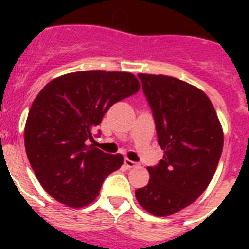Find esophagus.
<instances>
[{
    "instance_id": "1",
    "label": "esophagus",
    "mask_w": 249,
    "mask_h": 249,
    "mask_svg": "<svg viewBox=\"0 0 249 249\" xmlns=\"http://www.w3.org/2000/svg\"><path fill=\"white\" fill-rule=\"evenodd\" d=\"M124 165L126 166V168H129V169H132V168H136V166H138V164L134 163V161H132V160L128 159V158H125Z\"/></svg>"
}]
</instances>
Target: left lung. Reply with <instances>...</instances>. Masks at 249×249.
<instances>
[{"label": "left lung", "mask_w": 249, "mask_h": 249, "mask_svg": "<svg viewBox=\"0 0 249 249\" xmlns=\"http://www.w3.org/2000/svg\"><path fill=\"white\" fill-rule=\"evenodd\" d=\"M164 150L148 166L147 186L136 190L144 211L166 217L189 207L212 181L224 147V130L207 94L196 86L164 75L140 73Z\"/></svg>", "instance_id": "obj_1"}]
</instances>
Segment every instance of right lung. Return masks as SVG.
I'll use <instances>...</instances> for the list:
<instances>
[{
	"mask_svg": "<svg viewBox=\"0 0 249 249\" xmlns=\"http://www.w3.org/2000/svg\"><path fill=\"white\" fill-rule=\"evenodd\" d=\"M130 72H71L42 88L24 126L29 164L46 193L71 208L91 204L109 173L124 163L94 144V129L113 103L137 93Z\"/></svg>",
	"mask_w": 249,
	"mask_h": 249,
	"instance_id": "right-lung-1",
	"label": "right lung"
}]
</instances>
